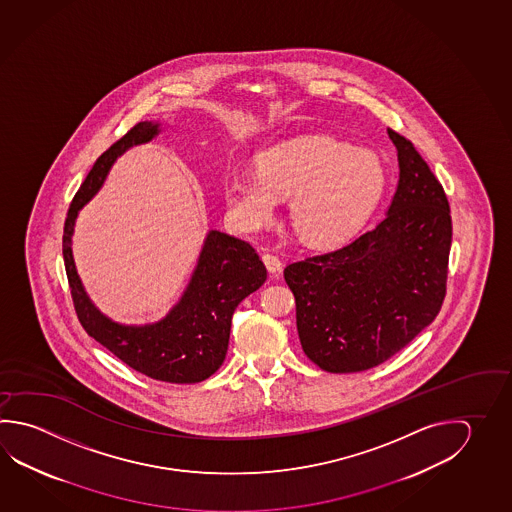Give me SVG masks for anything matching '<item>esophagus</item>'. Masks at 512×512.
Instances as JSON below:
<instances>
[{"label":"esophagus","instance_id":"34e87169","mask_svg":"<svg viewBox=\"0 0 512 512\" xmlns=\"http://www.w3.org/2000/svg\"><path fill=\"white\" fill-rule=\"evenodd\" d=\"M263 263H265V267H267L270 274H279L281 272V261H279L278 256L263 254Z\"/></svg>","mask_w":512,"mask_h":512}]
</instances>
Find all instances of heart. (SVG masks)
<instances>
[{
    "instance_id": "b5f03b06",
    "label": "heart",
    "mask_w": 512,
    "mask_h": 512,
    "mask_svg": "<svg viewBox=\"0 0 512 512\" xmlns=\"http://www.w3.org/2000/svg\"><path fill=\"white\" fill-rule=\"evenodd\" d=\"M258 169H233L223 195L243 229L269 223L279 198L289 196L292 229L308 245L326 247L354 234L386 187L381 158L370 149L348 148L326 135H303L263 149Z\"/></svg>"
}]
</instances>
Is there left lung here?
Instances as JSON below:
<instances>
[{"mask_svg":"<svg viewBox=\"0 0 512 512\" xmlns=\"http://www.w3.org/2000/svg\"><path fill=\"white\" fill-rule=\"evenodd\" d=\"M388 137L399 182L386 218L341 249L285 269L303 352L325 372L388 361L433 323L446 296V193L408 139L393 130Z\"/></svg>","mask_w":512,"mask_h":512,"instance_id":"obj_1","label":"left lung"}]
</instances>
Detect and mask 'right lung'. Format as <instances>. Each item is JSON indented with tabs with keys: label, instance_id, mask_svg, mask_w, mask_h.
<instances>
[{
	"label": "right lung",
	"instance_id": "obj_1",
	"mask_svg": "<svg viewBox=\"0 0 512 512\" xmlns=\"http://www.w3.org/2000/svg\"><path fill=\"white\" fill-rule=\"evenodd\" d=\"M164 128L160 121L139 122L97 158L68 209L63 258L75 312L88 335L151 379L193 384L205 381L222 366L234 310L267 279V269L251 245L211 229L180 299L166 316L146 325H124L103 314L84 289L72 251L79 211L99 193L117 158L157 139Z\"/></svg>",
	"mask_w": 512,
	"mask_h": 512
}]
</instances>
